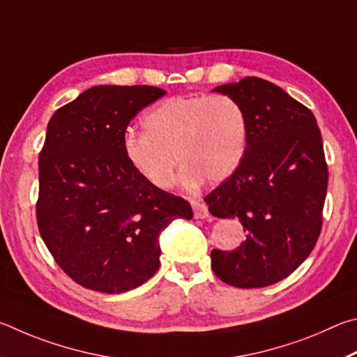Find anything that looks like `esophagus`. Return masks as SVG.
Returning <instances> with one entry per match:
<instances>
[{"mask_svg":"<svg viewBox=\"0 0 357 357\" xmlns=\"http://www.w3.org/2000/svg\"><path fill=\"white\" fill-rule=\"evenodd\" d=\"M191 205H192V211H195L196 220H205V218H208L210 213H208L207 205L202 204V202H199V201H192Z\"/></svg>","mask_w":357,"mask_h":357,"instance_id":"obj_1","label":"esophagus"}]
</instances>
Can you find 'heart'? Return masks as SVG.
<instances>
[{"label": "heart", "mask_w": 357, "mask_h": 357, "mask_svg": "<svg viewBox=\"0 0 357 357\" xmlns=\"http://www.w3.org/2000/svg\"><path fill=\"white\" fill-rule=\"evenodd\" d=\"M144 131H127L123 152L131 167L153 188H171L177 158L180 182L195 190L207 178L232 177L248 149V119L229 96L171 97L142 117Z\"/></svg>", "instance_id": "b5f03b06"}]
</instances>
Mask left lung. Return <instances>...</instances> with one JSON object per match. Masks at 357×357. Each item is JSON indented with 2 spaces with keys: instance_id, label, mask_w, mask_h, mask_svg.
I'll list each match as a JSON object with an SVG mask.
<instances>
[{
  "instance_id": "obj_1",
  "label": "left lung",
  "mask_w": 357,
  "mask_h": 357,
  "mask_svg": "<svg viewBox=\"0 0 357 357\" xmlns=\"http://www.w3.org/2000/svg\"><path fill=\"white\" fill-rule=\"evenodd\" d=\"M248 119V149L232 177L205 197L216 218H236L246 240L235 251H211L222 282L260 289L296 270L321 232L328 166L320 128L309 108L257 77L218 86Z\"/></svg>"
}]
</instances>
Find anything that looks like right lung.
Instances as JSON below:
<instances>
[{
	"instance_id": "right-lung-1",
	"label": "right lung",
	"mask_w": 357,
	"mask_h": 357,
	"mask_svg": "<svg viewBox=\"0 0 357 357\" xmlns=\"http://www.w3.org/2000/svg\"><path fill=\"white\" fill-rule=\"evenodd\" d=\"M165 93L153 86H93L50 119L37 226L56 264L86 289L139 287L160 268L161 230L192 218L185 199L149 185L123 152L131 119Z\"/></svg>"
}]
</instances>
